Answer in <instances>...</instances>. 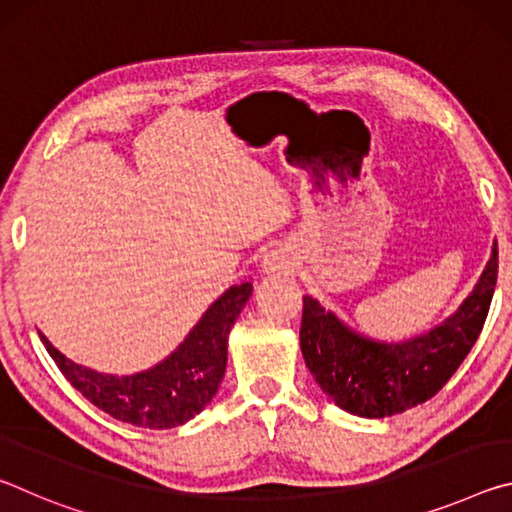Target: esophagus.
Masks as SVG:
<instances>
[{
    "mask_svg": "<svg viewBox=\"0 0 512 512\" xmlns=\"http://www.w3.org/2000/svg\"><path fill=\"white\" fill-rule=\"evenodd\" d=\"M293 266H296V259L291 257L287 248H273L264 257L262 271L266 275H287L293 271Z\"/></svg>",
    "mask_w": 512,
    "mask_h": 512,
    "instance_id": "1",
    "label": "esophagus"
}]
</instances>
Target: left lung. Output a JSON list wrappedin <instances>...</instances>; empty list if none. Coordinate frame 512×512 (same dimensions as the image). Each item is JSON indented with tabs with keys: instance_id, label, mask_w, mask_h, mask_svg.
<instances>
[{
	"instance_id": "obj_1",
	"label": "left lung",
	"mask_w": 512,
	"mask_h": 512,
	"mask_svg": "<svg viewBox=\"0 0 512 512\" xmlns=\"http://www.w3.org/2000/svg\"><path fill=\"white\" fill-rule=\"evenodd\" d=\"M497 241L479 282L452 316L400 343L375 341L302 298L300 350L316 384L336 406L361 418H386L431 400L479 339L497 284Z\"/></svg>"
}]
</instances>
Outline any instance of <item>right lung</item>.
I'll return each instance as SVG.
<instances>
[{
    "instance_id": "add662e5",
    "label": "right lung",
    "mask_w": 512,
    "mask_h": 512,
    "mask_svg": "<svg viewBox=\"0 0 512 512\" xmlns=\"http://www.w3.org/2000/svg\"><path fill=\"white\" fill-rule=\"evenodd\" d=\"M250 293V282L230 287L167 359L135 375H103L67 359L42 332L40 341L69 384L103 413L144 429L180 427L219 391L228 363V334Z\"/></svg>"
}]
</instances>
